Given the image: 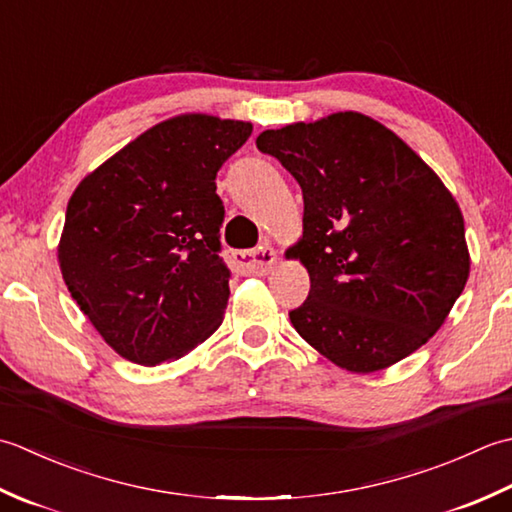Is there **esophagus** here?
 <instances>
[{
  "mask_svg": "<svg viewBox=\"0 0 512 512\" xmlns=\"http://www.w3.org/2000/svg\"><path fill=\"white\" fill-rule=\"evenodd\" d=\"M229 260L243 274H267L276 265L278 256L271 245H260L254 249H236V252H229Z\"/></svg>",
  "mask_w": 512,
  "mask_h": 512,
  "instance_id": "esophagus-1",
  "label": "esophagus"
}]
</instances>
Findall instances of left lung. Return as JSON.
I'll use <instances>...</instances> for the list:
<instances>
[{
    "label": "left lung",
    "mask_w": 512,
    "mask_h": 512,
    "mask_svg": "<svg viewBox=\"0 0 512 512\" xmlns=\"http://www.w3.org/2000/svg\"><path fill=\"white\" fill-rule=\"evenodd\" d=\"M302 190V238L287 249L311 289L289 320L351 373L411 356L444 325L471 271L453 194L398 134L336 112L258 134Z\"/></svg>",
    "instance_id": "1"
}]
</instances>
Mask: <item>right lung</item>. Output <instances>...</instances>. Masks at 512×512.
Wrapping results in <instances>:
<instances>
[{
  "label": "right lung",
  "mask_w": 512,
  "mask_h": 512,
  "mask_svg": "<svg viewBox=\"0 0 512 512\" xmlns=\"http://www.w3.org/2000/svg\"><path fill=\"white\" fill-rule=\"evenodd\" d=\"M252 123L179 114L130 141L72 192L59 241L70 296L121 358L154 367L221 327L229 269L218 256L216 172Z\"/></svg>",
  "instance_id": "1"
}]
</instances>
